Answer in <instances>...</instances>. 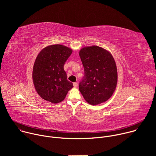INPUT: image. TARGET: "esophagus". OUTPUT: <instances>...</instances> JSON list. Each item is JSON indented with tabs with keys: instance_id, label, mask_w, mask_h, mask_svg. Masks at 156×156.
<instances>
[{
	"instance_id": "esophagus-1",
	"label": "esophagus",
	"mask_w": 156,
	"mask_h": 156,
	"mask_svg": "<svg viewBox=\"0 0 156 156\" xmlns=\"http://www.w3.org/2000/svg\"><path fill=\"white\" fill-rule=\"evenodd\" d=\"M73 86H74L75 87H76L78 86V83H76V82L73 83Z\"/></svg>"
}]
</instances>
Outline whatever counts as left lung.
Listing matches in <instances>:
<instances>
[{"label":"left lung","instance_id":"8db88e82","mask_svg":"<svg viewBox=\"0 0 156 156\" xmlns=\"http://www.w3.org/2000/svg\"><path fill=\"white\" fill-rule=\"evenodd\" d=\"M84 75L79 90L91 105L107 101L113 94L117 83L115 62L111 54L98 46L86 47L79 53Z\"/></svg>","mask_w":156,"mask_h":156}]
</instances>
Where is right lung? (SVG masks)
<instances>
[{
  "mask_svg": "<svg viewBox=\"0 0 156 156\" xmlns=\"http://www.w3.org/2000/svg\"><path fill=\"white\" fill-rule=\"evenodd\" d=\"M72 53L71 49L55 44L45 48L38 54L33 66V80L37 93L43 99L58 103L73 87L63 69Z\"/></svg>",
  "mask_w": 156,
  "mask_h": 156,
  "instance_id": "obj_1",
  "label": "right lung"
}]
</instances>
